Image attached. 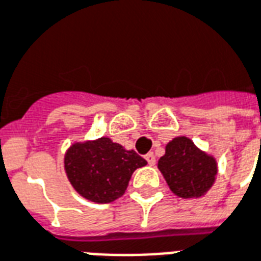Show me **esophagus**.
Returning a JSON list of instances; mask_svg holds the SVG:
<instances>
[{
    "mask_svg": "<svg viewBox=\"0 0 261 261\" xmlns=\"http://www.w3.org/2000/svg\"><path fill=\"white\" fill-rule=\"evenodd\" d=\"M145 161L148 162V165L153 166V165H155V155H153L152 152H148L145 155Z\"/></svg>",
    "mask_w": 261,
    "mask_h": 261,
    "instance_id": "34e87169",
    "label": "esophagus"
}]
</instances>
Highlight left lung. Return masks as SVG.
Returning <instances> with one entry per match:
<instances>
[{
  "instance_id": "1",
  "label": "left lung",
  "mask_w": 261,
  "mask_h": 261,
  "mask_svg": "<svg viewBox=\"0 0 261 261\" xmlns=\"http://www.w3.org/2000/svg\"><path fill=\"white\" fill-rule=\"evenodd\" d=\"M158 169L171 192L182 199L200 197L213 187L218 173L214 156L199 149L185 136L167 143L166 152L158 161Z\"/></svg>"
}]
</instances>
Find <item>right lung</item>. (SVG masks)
I'll return each mask as SVG.
<instances>
[{
	"label": "right lung",
	"instance_id": "add662e5",
	"mask_svg": "<svg viewBox=\"0 0 261 261\" xmlns=\"http://www.w3.org/2000/svg\"><path fill=\"white\" fill-rule=\"evenodd\" d=\"M65 171L79 195L98 204L112 203L124 195L133 171L147 161L109 137L74 143L66 151Z\"/></svg>",
	"mask_w": 261,
	"mask_h": 261
}]
</instances>
